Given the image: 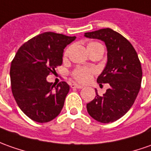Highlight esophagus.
<instances>
[{
  "instance_id": "34e87169",
  "label": "esophagus",
  "mask_w": 151,
  "mask_h": 151,
  "mask_svg": "<svg viewBox=\"0 0 151 151\" xmlns=\"http://www.w3.org/2000/svg\"><path fill=\"white\" fill-rule=\"evenodd\" d=\"M71 88H78V89H81V88H83V87L82 85H79V84L73 83V84H71Z\"/></svg>"
}]
</instances>
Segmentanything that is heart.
<instances>
[{"label":"heart","instance_id":"heart-1","mask_svg":"<svg viewBox=\"0 0 151 151\" xmlns=\"http://www.w3.org/2000/svg\"><path fill=\"white\" fill-rule=\"evenodd\" d=\"M97 45H101L99 43H97V42L89 43L88 45V49H92L93 47ZM68 50L65 51L64 55H67ZM94 73H95V69H93V68H90L87 67H78L72 72V76L78 82L85 83H88V82H89L91 80Z\"/></svg>","mask_w":151,"mask_h":151}]
</instances>
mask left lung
<instances>
[{
  "label": "left lung",
  "instance_id": "1",
  "mask_svg": "<svg viewBox=\"0 0 151 151\" xmlns=\"http://www.w3.org/2000/svg\"><path fill=\"white\" fill-rule=\"evenodd\" d=\"M84 36L105 43L107 63L97 82L110 85L102 96L95 90L96 97L87 104V110L99 122H113L126 114L136 101L142 79L140 60L132 44L111 29L85 33Z\"/></svg>",
  "mask_w": 151,
  "mask_h": 151
}]
</instances>
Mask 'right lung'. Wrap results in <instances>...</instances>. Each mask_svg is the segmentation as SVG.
Instances as JSON below:
<instances>
[{"mask_svg": "<svg viewBox=\"0 0 151 151\" xmlns=\"http://www.w3.org/2000/svg\"><path fill=\"white\" fill-rule=\"evenodd\" d=\"M76 39L45 32L19 47L11 62V91L17 105L28 117L49 122L62 110L69 91L66 82L54 86L46 78L63 63L64 48Z\"/></svg>", "mask_w": 151, "mask_h": 151, "instance_id": "add662e5", "label": "right lung"}]
</instances>
